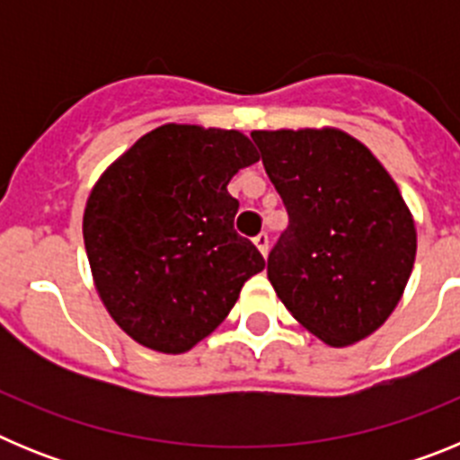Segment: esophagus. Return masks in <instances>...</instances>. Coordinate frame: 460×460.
<instances>
[{"instance_id": "esophagus-1", "label": "esophagus", "mask_w": 460, "mask_h": 460, "mask_svg": "<svg viewBox=\"0 0 460 460\" xmlns=\"http://www.w3.org/2000/svg\"><path fill=\"white\" fill-rule=\"evenodd\" d=\"M253 243H255V249H258L260 253L267 255V251H270V237H267V233H260L258 237L253 239Z\"/></svg>"}]
</instances>
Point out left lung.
Wrapping results in <instances>:
<instances>
[{"instance_id":"obj_1","label":"left lung","mask_w":460,"mask_h":460,"mask_svg":"<svg viewBox=\"0 0 460 460\" xmlns=\"http://www.w3.org/2000/svg\"><path fill=\"white\" fill-rule=\"evenodd\" d=\"M286 205L267 276L292 318L332 348L367 339L403 296L417 230L392 174L341 128L253 131Z\"/></svg>"}]
</instances>
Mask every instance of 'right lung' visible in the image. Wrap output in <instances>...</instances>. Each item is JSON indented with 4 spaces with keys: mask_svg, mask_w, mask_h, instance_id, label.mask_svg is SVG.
<instances>
[{
    "mask_svg": "<svg viewBox=\"0 0 460 460\" xmlns=\"http://www.w3.org/2000/svg\"><path fill=\"white\" fill-rule=\"evenodd\" d=\"M258 158L239 131L164 124L93 184L83 217L93 286L136 343L189 352L265 270L260 251L234 233L239 202L227 193Z\"/></svg>",
    "mask_w": 460,
    "mask_h": 460,
    "instance_id": "1",
    "label": "right lung"
}]
</instances>
